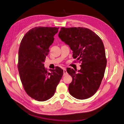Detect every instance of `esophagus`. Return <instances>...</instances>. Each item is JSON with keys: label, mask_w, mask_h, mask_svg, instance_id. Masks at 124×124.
I'll use <instances>...</instances> for the list:
<instances>
[{"label": "esophagus", "mask_w": 124, "mask_h": 124, "mask_svg": "<svg viewBox=\"0 0 124 124\" xmlns=\"http://www.w3.org/2000/svg\"><path fill=\"white\" fill-rule=\"evenodd\" d=\"M62 69H63V76H66V75L67 74V70H66V68H63Z\"/></svg>", "instance_id": "34e87169"}]
</instances>
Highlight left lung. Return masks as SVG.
<instances>
[{"mask_svg":"<svg viewBox=\"0 0 124 124\" xmlns=\"http://www.w3.org/2000/svg\"><path fill=\"white\" fill-rule=\"evenodd\" d=\"M59 38L68 45L72 56L81 62V68H68L72 78L68 89L70 95L78 99H86L93 96L99 88L107 66L104 45L97 34L83 27L61 28Z\"/></svg>","mask_w":124,"mask_h":124,"instance_id":"8db88e82","label":"left lung"}]
</instances>
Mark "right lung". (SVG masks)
Masks as SVG:
<instances>
[{"instance_id":"right-lung-1","label":"right lung","mask_w":124,"mask_h":124,"mask_svg":"<svg viewBox=\"0 0 124 124\" xmlns=\"http://www.w3.org/2000/svg\"><path fill=\"white\" fill-rule=\"evenodd\" d=\"M58 29L35 27L26 33L20 43L18 70L21 81L26 93L39 101L54 95L63 75V70L58 67L48 72L43 63Z\"/></svg>"}]
</instances>
